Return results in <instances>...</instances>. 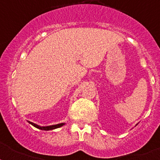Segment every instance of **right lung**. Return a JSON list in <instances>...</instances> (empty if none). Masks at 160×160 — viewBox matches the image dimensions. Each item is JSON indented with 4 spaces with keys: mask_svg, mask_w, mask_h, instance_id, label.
Returning <instances> with one entry per match:
<instances>
[{
    "mask_svg": "<svg viewBox=\"0 0 160 160\" xmlns=\"http://www.w3.org/2000/svg\"><path fill=\"white\" fill-rule=\"evenodd\" d=\"M29 124H31V125H33L34 127H36L37 129H41V130H52V129H57V128H60V127L63 126L65 123H60V124H53V125H49V126H40L38 124H35V123H32L31 121H28Z\"/></svg>",
    "mask_w": 160,
    "mask_h": 160,
    "instance_id": "obj_1",
    "label": "right lung"
}]
</instances>
